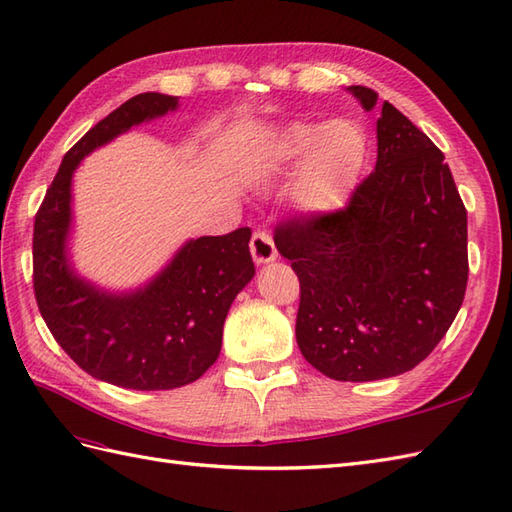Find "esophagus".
I'll return each instance as SVG.
<instances>
[{"label":"esophagus","mask_w":512,"mask_h":512,"mask_svg":"<svg viewBox=\"0 0 512 512\" xmlns=\"http://www.w3.org/2000/svg\"><path fill=\"white\" fill-rule=\"evenodd\" d=\"M251 255L255 259V264H270V261L277 259V248H274V242L266 231H255L251 238Z\"/></svg>","instance_id":"34e87169"}]
</instances>
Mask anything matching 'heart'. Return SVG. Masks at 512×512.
<instances>
[{"instance_id":"obj_1","label":"heart","mask_w":512,"mask_h":512,"mask_svg":"<svg viewBox=\"0 0 512 512\" xmlns=\"http://www.w3.org/2000/svg\"><path fill=\"white\" fill-rule=\"evenodd\" d=\"M370 157L365 127L350 119L294 121L279 127L261 155L266 173L298 168L296 199L311 216L333 214L355 192Z\"/></svg>"}]
</instances>
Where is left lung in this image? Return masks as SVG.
<instances>
[{
    "mask_svg": "<svg viewBox=\"0 0 512 512\" xmlns=\"http://www.w3.org/2000/svg\"><path fill=\"white\" fill-rule=\"evenodd\" d=\"M365 112L378 95L350 86ZM376 166L344 209L274 233L300 281L296 342L335 381L391 378L448 333L467 287V212L432 140L383 103Z\"/></svg>",
    "mask_w": 512,
    "mask_h": 512,
    "instance_id": "left-lung-1",
    "label": "left lung"
}]
</instances>
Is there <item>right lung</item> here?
Masks as SVG:
<instances>
[{"label":"right lung","instance_id":"add662e5","mask_svg":"<svg viewBox=\"0 0 512 512\" xmlns=\"http://www.w3.org/2000/svg\"><path fill=\"white\" fill-rule=\"evenodd\" d=\"M177 106L179 97L142 93L88 129L64 155L34 220V294L47 329L84 372L125 389H175L201 378L220 355L231 303L255 277L248 227L188 240L151 281L129 292L101 290L73 268L75 168Z\"/></svg>","mask_w":512,"mask_h":512}]
</instances>
